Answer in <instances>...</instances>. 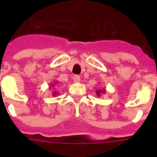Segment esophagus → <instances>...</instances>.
Masks as SVG:
<instances>
[{
    "instance_id": "1",
    "label": "esophagus",
    "mask_w": 157,
    "mask_h": 157,
    "mask_svg": "<svg viewBox=\"0 0 157 157\" xmlns=\"http://www.w3.org/2000/svg\"><path fill=\"white\" fill-rule=\"evenodd\" d=\"M73 81L74 82L78 83V82H80V81H81V77L79 76H77V75H75V76H73Z\"/></svg>"
}]
</instances>
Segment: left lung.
Instances as JSON below:
<instances>
[{"label": "left lung", "instance_id": "1", "mask_svg": "<svg viewBox=\"0 0 157 157\" xmlns=\"http://www.w3.org/2000/svg\"><path fill=\"white\" fill-rule=\"evenodd\" d=\"M105 92H106V90H96V94H97V96L98 97H100V94H105Z\"/></svg>", "mask_w": 157, "mask_h": 157}]
</instances>
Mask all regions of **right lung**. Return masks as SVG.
<instances>
[{
  "instance_id": "1",
  "label": "right lung",
  "mask_w": 157,
  "mask_h": 157,
  "mask_svg": "<svg viewBox=\"0 0 157 157\" xmlns=\"http://www.w3.org/2000/svg\"><path fill=\"white\" fill-rule=\"evenodd\" d=\"M57 83H58L57 81H54V83L51 84V86H52V87H54V85H56ZM58 92H59V91H54V92H53V93H52L53 96H56L57 94H58Z\"/></svg>"
}]
</instances>
